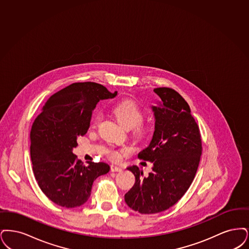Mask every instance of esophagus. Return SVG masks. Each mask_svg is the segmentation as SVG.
Returning <instances> with one entry per match:
<instances>
[{
	"label": "esophagus",
	"instance_id": "34e87169",
	"mask_svg": "<svg viewBox=\"0 0 249 249\" xmlns=\"http://www.w3.org/2000/svg\"><path fill=\"white\" fill-rule=\"evenodd\" d=\"M123 169H122V167L119 166V165H116V164H111L110 165V171L111 172H120Z\"/></svg>",
	"mask_w": 249,
	"mask_h": 249
}]
</instances>
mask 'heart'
<instances>
[{"label":"heart","instance_id":"b5f03b06","mask_svg":"<svg viewBox=\"0 0 249 249\" xmlns=\"http://www.w3.org/2000/svg\"><path fill=\"white\" fill-rule=\"evenodd\" d=\"M113 113L117 121L124 128L130 129L135 127V136L138 139H143L147 136L149 129L144 126L141 123L144 118L143 111L141 108L133 101L125 100L117 104L113 108ZM101 114H97L94 120V126H97L101 121ZM109 158L113 161L120 159V153L118 152H111L109 153Z\"/></svg>","mask_w":249,"mask_h":249}]
</instances>
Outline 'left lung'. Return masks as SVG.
I'll return each mask as SVG.
<instances>
[{"label":"left lung","instance_id":"obj_1","mask_svg":"<svg viewBox=\"0 0 249 249\" xmlns=\"http://www.w3.org/2000/svg\"><path fill=\"white\" fill-rule=\"evenodd\" d=\"M161 102L152 106L155 128L150 145L139 158L153 163L145 177L137 165L127 169L136 182L124 195L126 205L141 214H155L173 206L190 188L202 154L200 129L186 100L168 87L153 90Z\"/></svg>","mask_w":249,"mask_h":249}]
</instances>
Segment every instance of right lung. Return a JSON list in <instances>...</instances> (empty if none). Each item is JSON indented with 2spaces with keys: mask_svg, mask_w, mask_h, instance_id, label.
<instances>
[{
  "mask_svg": "<svg viewBox=\"0 0 249 249\" xmlns=\"http://www.w3.org/2000/svg\"><path fill=\"white\" fill-rule=\"evenodd\" d=\"M102 85L74 83L45 102L31 130V158L35 179L47 198L62 207L84 205L94 180L109 171L105 162L80 161L72 149L90 126L101 99L116 97Z\"/></svg>",
  "mask_w": 249,
  "mask_h": 249,
  "instance_id": "obj_1",
  "label": "right lung"
}]
</instances>
